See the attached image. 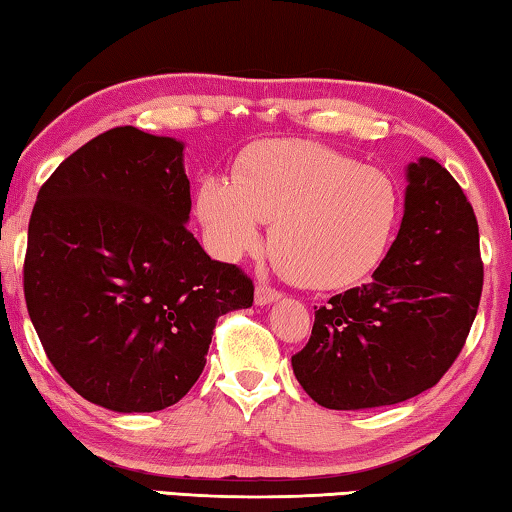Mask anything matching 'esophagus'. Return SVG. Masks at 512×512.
I'll list each match as a JSON object with an SVG mask.
<instances>
[{
	"label": "esophagus",
	"mask_w": 512,
	"mask_h": 512,
	"mask_svg": "<svg viewBox=\"0 0 512 512\" xmlns=\"http://www.w3.org/2000/svg\"><path fill=\"white\" fill-rule=\"evenodd\" d=\"M279 297H281L279 290L265 286V283H258L256 286V304H261V306L272 304V302H277Z\"/></svg>",
	"instance_id": "34e87169"
}]
</instances>
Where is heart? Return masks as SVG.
Instances as JSON below:
<instances>
[{
	"label": "heart",
	"instance_id": "heart-1",
	"mask_svg": "<svg viewBox=\"0 0 512 512\" xmlns=\"http://www.w3.org/2000/svg\"><path fill=\"white\" fill-rule=\"evenodd\" d=\"M196 215L212 247L242 258L270 249L304 288L332 290L364 279L387 251L398 219V190L373 167L316 141H265L242 155L229 176H210Z\"/></svg>",
	"mask_w": 512,
	"mask_h": 512
}]
</instances>
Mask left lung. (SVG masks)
<instances>
[{
	"instance_id": "obj_1",
	"label": "left lung",
	"mask_w": 512,
	"mask_h": 512,
	"mask_svg": "<svg viewBox=\"0 0 512 512\" xmlns=\"http://www.w3.org/2000/svg\"><path fill=\"white\" fill-rule=\"evenodd\" d=\"M483 290L478 222L442 164L407 167L405 215L373 281L316 311L293 355L302 389L327 410L403 403L442 380L458 359Z\"/></svg>"
}]
</instances>
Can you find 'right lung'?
<instances>
[{
    "instance_id": "1",
    "label": "right lung",
    "mask_w": 512,
    "mask_h": 512,
    "mask_svg": "<svg viewBox=\"0 0 512 512\" xmlns=\"http://www.w3.org/2000/svg\"><path fill=\"white\" fill-rule=\"evenodd\" d=\"M183 144L132 125L91 139L45 180L31 210L25 300L57 373L89 403L157 412L206 366L217 318L254 283L187 231Z\"/></svg>"
}]
</instances>
